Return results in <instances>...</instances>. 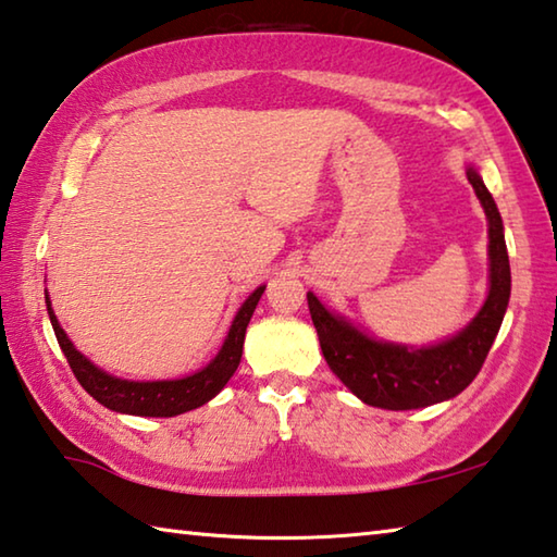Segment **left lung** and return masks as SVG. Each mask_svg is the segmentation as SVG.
I'll list each match as a JSON object with an SVG mask.
<instances>
[{
    "label": "left lung",
    "mask_w": 557,
    "mask_h": 557,
    "mask_svg": "<svg viewBox=\"0 0 557 557\" xmlns=\"http://www.w3.org/2000/svg\"><path fill=\"white\" fill-rule=\"evenodd\" d=\"M476 198L490 220V296L480 313L460 335L443 345L406 349L359 333L343 318L330 315L323 304L308 294V308L318 330L325 362L349 392L364 404L388 411H408L447 401L472 384L499 333L511 296V269L506 253L502 214L480 173L467 171Z\"/></svg>",
    "instance_id": "1"
}]
</instances>
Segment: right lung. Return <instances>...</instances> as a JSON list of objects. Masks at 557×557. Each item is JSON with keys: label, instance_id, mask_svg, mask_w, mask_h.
<instances>
[{"label": "right lung", "instance_id": "1", "mask_svg": "<svg viewBox=\"0 0 557 557\" xmlns=\"http://www.w3.org/2000/svg\"><path fill=\"white\" fill-rule=\"evenodd\" d=\"M263 288L267 286H259L247 300H244V306L239 308L237 318H234L227 339H224L218 357H214L208 367L200 369V372L185 379H175V382H126V379L104 374L102 369H97L92 362H87V359L77 352L71 339L63 333V327L58 325L48 298L46 304L55 339L63 349L67 364H71L75 379L95 401H100L102 406L116 413L171 418L208 404L212 396H218L222 392V386L230 382V376L237 372L244 335H247V325L253 315V308H257L263 294Z\"/></svg>", "mask_w": 557, "mask_h": 557}]
</instances>
